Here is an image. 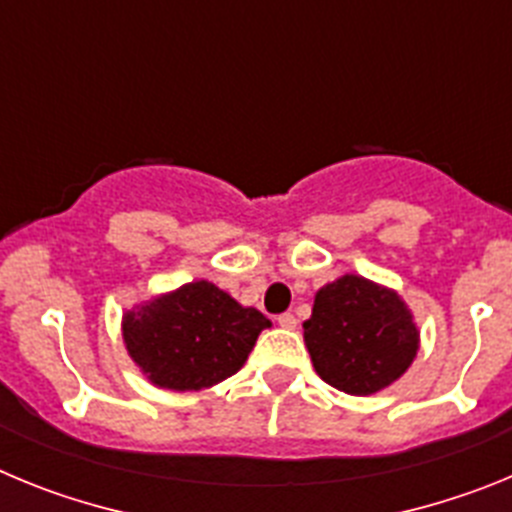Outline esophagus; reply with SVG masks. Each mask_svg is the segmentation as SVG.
<instances>
[{
	"label": "esophagus",
	"mask_w": 512,
	"mask_h": 512,
	"mask_svg": "<svg viewBox=\"0 0 512 512\" xmlns=\"http://www.w3.org/2000/svg\"><path fill=\"white\" fill-rule=\"evenodd\" d=\"M277 323L282 325V328H287V330H295L297 328V318H295V315H292V312H282V315H279V318H277Z\"/></svg>",
	"instance_id": "34e87169"
}]
</instances>
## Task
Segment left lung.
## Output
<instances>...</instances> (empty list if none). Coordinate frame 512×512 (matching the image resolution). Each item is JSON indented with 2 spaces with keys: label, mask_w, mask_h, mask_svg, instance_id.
I'll return each instance as SVG.
<instances>
[{
  "label": "left lung",
  "mask_w": 512,
  "mask_h": 512,
  "mask_svg": "<svg viewBox=\"0 0 512 512\" xmlns=\"http://www.w3.org/2000/svg\"><path fill=\"white\" fill-rule=\"evenodd\" d=\"M305 343L323 382L346 395H374L408 372L418 328L397 292L356 274L315 295Z\"/></svg>",
  "instance_id": "left-lung-1"
}]
</instances>
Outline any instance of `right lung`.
Here are the masks:
<instances>
[{"instance_id": "obj_1", "label": "right lung", "mask_w": 512, "mask_h": 512, "mask_svg": "<svg viewBox=\"0 0 512 512\" xmlns=\"http://www.w3.org/2000/svg\"><path fill=\"white\" fill-rule=\"evenodd\" d=\"M269 325L256 307L202 279L125 312L122 338L156 387L189 392L233 377Z\"/></svg>"}]
</instances>
